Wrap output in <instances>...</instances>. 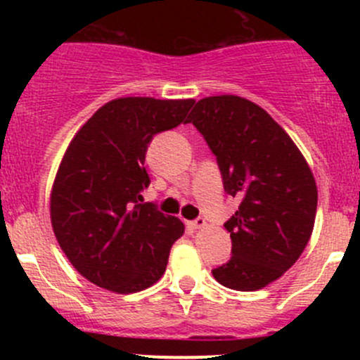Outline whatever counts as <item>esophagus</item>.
<instances>
[{
	"instance_id": "34e87169",
	"label": "esophagus",
	"mask_w": 360,
	"mask_h": 360,
	"mask_svg": "<svg viewBox=\"0 0 360 360\" xmlns=\"http://www.w3.org/2000/svg\"><path fill=\"white\" fill-rule=\"evenodd\" d=\"M188 226L193 228V230H200V228L207 226V221L203 219V217H197V219L190 221V223H188Z\"/></svg>"
}]
</instances>
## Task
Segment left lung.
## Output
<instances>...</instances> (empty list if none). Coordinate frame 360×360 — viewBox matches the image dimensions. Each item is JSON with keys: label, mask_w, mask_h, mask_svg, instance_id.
<instances>
[{"label": "left lung", "mask_w": 360, "mask_h": 360, "mask_svg": "<svg viewBox=\"0 0 360 360\" xmlns=\"http://www.w3.org/2000/svg\"><path fill=\"white\" fill-rule=\"evenodd\" d=\"M188 118L216 155L224 191L240 198L224 223L231 257L214 268V278L235 291L266 288L310 240L317 212L314 174L289 134L244 97H205Z\"/></svg>", "instance_id": "8db88e82"}]
</instances>
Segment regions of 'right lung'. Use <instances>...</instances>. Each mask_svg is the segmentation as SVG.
Listing matches in <instances>:
<instances>
[{"instance_id": "1", "label": "right lung", "mask_w": 360, "mask_h": 360, "mask_svg": "<svg viewBox=\"0 0 360 360\" xmlns=\"http://www.w3.org/2000/svg\"><path fill=\"white\" fill-rule=\"evenodd\" d=\"M193 99L120 97L99 108L69 143L50 193V219L60 249L79 275L118 294L160 281L179 217L143 200L144 169L155 134L184 122Z\"/></svg>"}]
</instances>
